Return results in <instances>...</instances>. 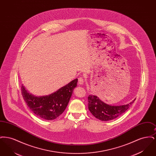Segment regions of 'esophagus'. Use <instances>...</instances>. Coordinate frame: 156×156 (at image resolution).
Returning <instances> with one entry per match:
<instances>
[{"instance_id": "34e87169", "label": "esophagus", "mask_w": 156, "mask_h": 156, "mask_svg": "<svg viewBox=\"0 0 156 156\" xmlns=\"http://www.w3.org/2000/svg\"><path fill=\"white\" fill-rule=\"evenodd\" d=\"M83 82H84V79H83V78L82 76H80V77H79V78H78V83H79V84H80V85H82V84L83 83Z\"/></svg>"}]
</instances>
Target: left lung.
Here are the masks:
<instances>
[{
  "instance_id": "obj_1",
  "label": "left lung",
  "mask_w": 156,
  "mask_h": 156,
  "mask_svg": "<svg viewBox=\"0 0 156 156\" xmlns=\"http://www.w3.org/2000/svg\"><path fill=\"white\" fill-rule=\"evenodd\" d=\"M88 100L89 111L96 118L102 121L111 120L118 118L125 113L135 101L134 99L125 105L111 106L105 104L95 95H89Z\"/></svg>"
}]
</instances>
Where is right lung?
I'll return each mask as SVG.
<instances>
[{
	"label": "right lung",
	"mask_w": 156,
	"mask_h": 156,
	"mask_svg": "<svg viewBox=\"0 0 156 156\" xmlns=\"http://www.w3.org/2000/svg\"><path fill=\"white\" fill-rule=\"evenodd\" d=\"M77 82L78 79H75L55 92L45 97L32 95L23 85L21 87V91L23 99L30 110L38 117L50 120L56 119L65 111L73 89L77 85Z\"/></svg>",
	"instance_id": "1"
}]
</instances>
